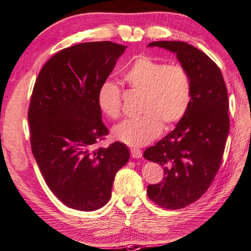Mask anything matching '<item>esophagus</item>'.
Here are the masks:
<instances>
[{
	"label": "esophagus",
	"mask_w": 251,
	"mask_h": 251,
	"mask_svg": "<svg viewBox=\"0 0 251 251\" xmlns=\"http://www.w3.org/2000/svg\"><path fill=\"white\" fill-rule=\"evenodd\" d=\"M130 152H131V157L134 158V159H138V158H141L142 152L140 149H138V148H131L130 149Z\"/></svg>",
	"instance_id": "1"
}]
</instances>
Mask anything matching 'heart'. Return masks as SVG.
<instances>
[{
	"label": "heart",
	"mask_w": 251,
	"mask_h": 251,
	"mask_svg": "<svg viewBox=\"0 0 251 251\" xmlns=\"http://www.w3.org/2000/svg\"><path fill=\"white\" fill-rule=\"evenodd\" d=\"M122 79L131 92L141 94V116L123 120L114 126L113 137L131 147L154 140L163 129H170L187 113L192 99V80L181 65L161 62L147 55L135 59ZM98 105L110 119L122 112V91L104 82L98 91Z\"/></svg>",
	"instance_id": "heart-1"
}]
</instances>
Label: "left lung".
Wrapping results in <instances>:
<instances>
[{
    "label": "left lung",
    "instance_id": "1",
    "mask_svg": "<svg viewBox=\"0 0 251 251\" xmlns=\"http://www.w3.org/2000/svg\"><path fill=\"white\" fill-rule=\"evenodd\" d=\"M148 45L175 52L192 80L187 113L169 134L143 153L164 172L161 182L148 186V197L159 207L176 210L198 200L219 170L230 126L228 91L218 65L197 48L180 41Z\"/></svg>",
    "mask_w": 251,
    "mask_h": 251
}]
</instances>
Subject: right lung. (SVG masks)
<instances>
[{
  "mask_svg": "<svg viewBox=\"0 0 251 251\" xmlns=\"http://www.w3.org/2000/svg\"><path fill=\"white\" fill-rule=\"evenodd\" d=\"M125 50L110 41L65 48L43 65L33 88L27 110L32 153L50 190L75 210L103 207L130 157L121 142L97 147L109 134L98 91Z\"/></svg>",
  "mask_w": 251,
  "mask_h": 251,
  "instance_id": "obj_1",
  "label": "right lung"
}]
</instances>
